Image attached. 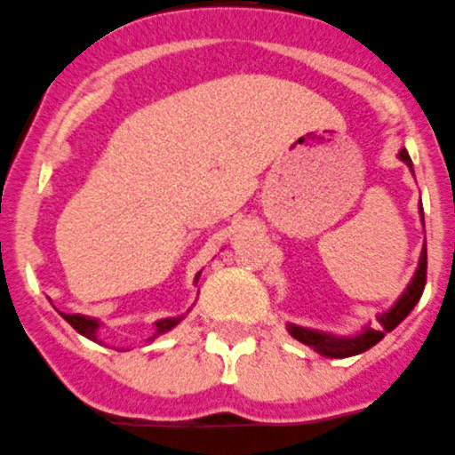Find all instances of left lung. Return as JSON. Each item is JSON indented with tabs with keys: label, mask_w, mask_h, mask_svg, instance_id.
<instances>
[{
	"label": "left lung",
	"mask_w": 455,
	"mask_h": 455,
	"mask_svg": "<svg viewBox=\"0 0 455 455\" xmlns=\"http://www.w3.org/2000/svg\"><path fill=\"white\" fill-rule=\"evenodd\" d=\"M399 158L406 163L412 172V161L411 156H408L406 149L399 151ZM419 215H421V222H424V208H421V202H419ZM424 285H427V243H424V249H421L419 265H417L415 276L411 278L408 288L403 290V294L396 299L395 306H392L390 310L376 315V322H379V324L374 326L367 324L365 329L355 335H333V333H324V331L306 329V326L288 324V333L292 335L294 339H299V342L313 347L317 354L326 355V358H349V355H358L363 354V351L371 349L374 345H379L380 339L386 338V333H390L392 329H396V326H399L408 315H411V310L415 308L421 292H424Z\"/></svg>",
	"instance_id": "obj_1"
}]
</instances>
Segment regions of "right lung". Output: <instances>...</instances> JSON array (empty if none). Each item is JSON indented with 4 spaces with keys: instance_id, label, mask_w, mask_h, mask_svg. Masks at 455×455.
I'll return each instance as SVG.
<instances>
[{
    "instance_id": "add662e5",
    "label": "right lung",
    "mask_w": 455,
    "mask_h": 455,
    "mask_svg": "<svg viewBox=\"0 0 455 455\" xmlns=\"http://www.w3.org/2000/svg\"><path fill=\"white\" fill-rule=\"evenodd\" d=\"M199 276H202V272H197V276H195V285H197ZM60 315H63L65 322H68V324L72 326V329H75L76 333H81V335H84V338L92 339V342H100V338H97V331H100V326H101L100 319L88 317V315H79V313H76V315L60 313ZM183 317H186V315H179V317L158 319V322H156V333L151 335L149 342H151V339H156L158 335H163V333H167V331L174 329V326H177Z\"/></svg>"
}]
</instances>
